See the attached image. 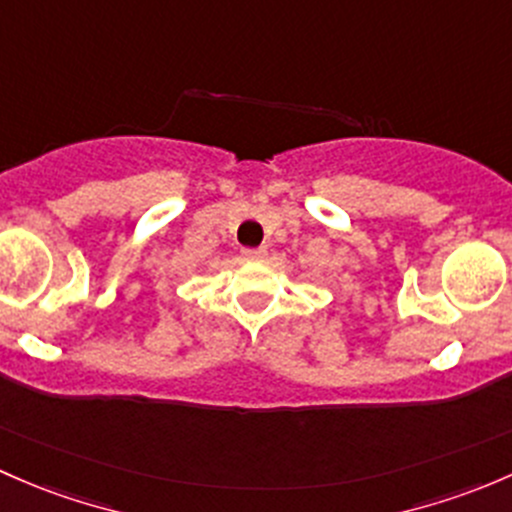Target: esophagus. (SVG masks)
<instances>
[{"label":"esophagus","mask_w":512,"mask_h":512,"mask_svg":"<svg viewBox=\"0 0 512 512\" xmlns=\"http://www.w3.org/2000/svg\"><path fill=\"white\" fill-rule=\"evenodd\" d=\"M241 256L249 258V261H258V258L266 256V249H241Z\"/></svg>","instance_id":"34e87169"}]
</instances>
